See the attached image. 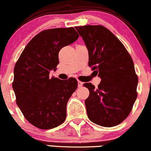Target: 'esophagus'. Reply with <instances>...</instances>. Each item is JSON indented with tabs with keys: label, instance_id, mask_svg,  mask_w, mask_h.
<instances>
[{
	"label": "esophagus",
	"instance_id": "1",
	"mask_svg": "<svg viewBox=\"0 0 151 151\" xmlns=\"http://www.w3.org/2000/svg\"><path fill=\"white\" fill-rule=\"evenodd\" d=\"M83 82H81V81L78 80V87H81L82 86H83Z\"/></svg>",
	"mask_w": 151,
	"mask_h": 151
}]
</instances>
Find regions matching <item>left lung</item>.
<instances>
[{"mask_svg":"<svg viewBox=\"0 0 151 151\" xmlns=\"http://www.w3.org/2000/svg\"><path fill=\"white\" fill-rule=\"evenodd\" d=\"M76 29L88 49L89 66L101 78L98 88L84 83L89 91L85 101L88 117L101 126L119 125L129 115L137 98L138 76L132 58L106 27L83 25Z\"/></svg>","mask_w":151,"mask_h":151,"instance_id":"1","label":"left lung"}]
</instances>
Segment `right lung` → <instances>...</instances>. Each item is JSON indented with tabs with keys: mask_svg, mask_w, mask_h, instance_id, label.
<instances>
[{
	"mask_svg": "<svg viewBox=\"0 0 151 151\" xmlns=\"http://www.w3.org/2000/svg\"><path fill=\"white\" fill-rule=\"evenodd\" d=\"M78 37L73 27L44 30L28 43L16 62L12 83L16 103L25 118L37 128L51 129L66 119L67 104L78 81L49 74L56 70L61 49Z\"/></svg>",
	"mask_w": 151,
	"mask_h": 151,
	"instance_id": "1",
	"label": "right lung"
}]
</instances>
